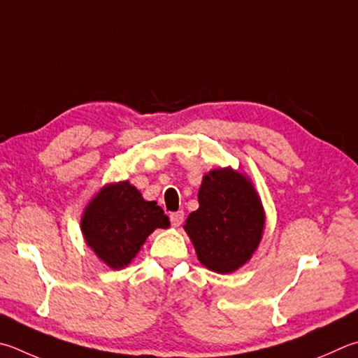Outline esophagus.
<instances>
[{
    "mask_svg": "<svg viewBox=\"0 0 358 358\" xmlns=\"http://www.w3.org/2000/svg\"><path fill=\"white\" fill-rule=\"evenodd\" d=\"M183 219H185V213L183 211H177V213H172L171 214V224L173 227H180L183 224Z\"/></svg>",
    "mask_w": 358,
    "mask_h": 358,
    "instance_id": "esophagus-1",
    "label": "esophagus"
}]
</instances>
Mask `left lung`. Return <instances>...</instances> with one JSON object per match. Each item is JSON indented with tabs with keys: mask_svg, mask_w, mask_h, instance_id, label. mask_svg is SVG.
Listing matches in <instances>:
<instances>
[{
	"mask_svg": "<svg viewBox=\"0 0 358 358\" xmlns=\"http://www.w3.org/2000/svg\"><path fill=\"white\" fill-rule=\"evenodd\" d=\"M199 210L186 219L185 230L200 263L217 274L236 271L252 257L264 227V211L250 181L231 169L203 177Z\"/></svg>",
	"mask_w": 358,
	"mask_h": 358,
	"instance_id": "obj_1",
	"label": "left lung"
}]
</instances>
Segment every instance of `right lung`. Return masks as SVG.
<instances>
[{
  "instance_id": "obj_1",
  "label": "right lung",
  "mask_w": 358,
  "mask_h": 358,
  "mask_svg": "<svg viewBox=\"0 0 358 358\" xmlns=\"http://www.w3.org/2000/svg\"><path fill=\"white\" fill-rule=\"evenodd\" d=\"M169 217L145 201L128 181L109 185L87 205L81 220L86 243L113 269L125 268L155 229H167Z\"/></svg>"
}]
</instances>
